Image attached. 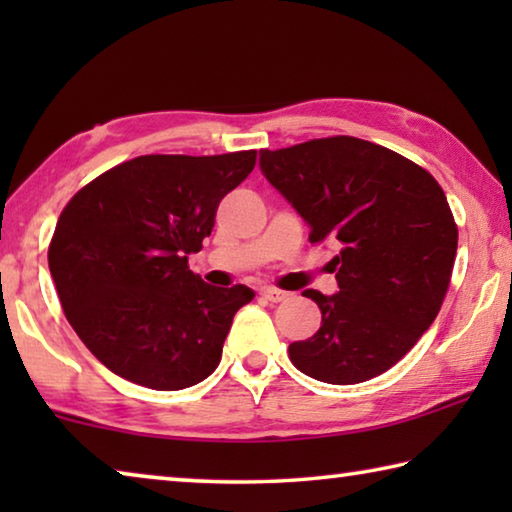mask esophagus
Masks as SVG:
<instances>
[{"mask_svg":"<svg viewBox=\"0 0 512 512\" xmlns=\"http://www.w3.org/2000/svg\"><path fill=\"white\" fill-rule=\"evenodd\" d=\"M259 296H262V298L268 300V302H282V300L289 298V293H287V291H280V289L266 287V289L259 291Z\"/></svg>","mask_w":512,"mask_h":512,"instance_id":"esophagus-1","label":"esophagus"}]
</instances>
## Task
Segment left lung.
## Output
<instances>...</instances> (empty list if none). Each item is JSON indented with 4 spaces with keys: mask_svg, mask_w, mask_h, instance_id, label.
<instances>
[{
    "mask_svg": "<svg viewBox=\"0 0 512 512\" xmlns=\"http://www.w3.org/2000/svg\"><path fill=\"white\" fill-rule=\"evenodd\" d=\"M259 169L307 221L311 244L341 246L339 293L302 291L323 320L289 345L293 366L339 386L393 368L436 320L452 280L458 228L436 178L348 135L264 149Z\"/></svg>",
    "mask_w": 512,
    "mask_h": 512,
    "instance_id": "obj_1",
    "label": "left lung"
}]
</instances>
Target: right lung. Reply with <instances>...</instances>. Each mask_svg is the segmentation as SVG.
<instances>
[{
    "mask_svg": "<svg viewBox=\"0 0 512 512\" xmlns=\"http://www.w3.org/2000/svg\"><path fill=\"white\" fill-rule=\"evenodd\" d=\"M257 151L140 155L101 173L65 205L49 271L79 339L103 366L153 391L210 377L253 289L205 284L187 255L203 248L221 198Z\"/></svg>",
    "mask_w": 512,
    "mask_h": 512,
    "instance_id": "obj_1",
    "label": "right lung"
}]
</instances>
